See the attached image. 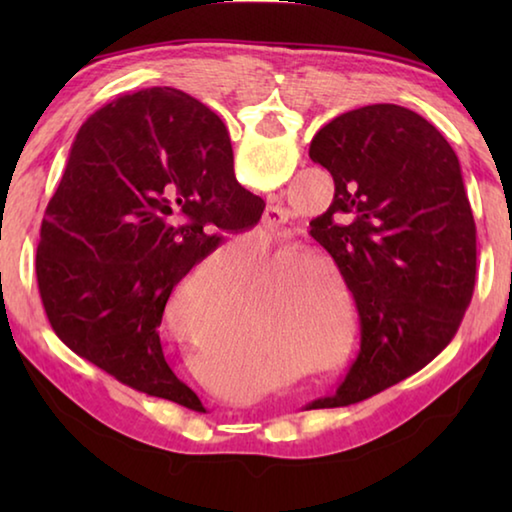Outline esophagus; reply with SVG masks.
<instances>
[{
    "instance_id": "esophagus-1",
    "label": "esophagus",
    "mask_w": 512,
    "mask_h": 512,
    "mask_svg": "<svg viewBox=\"0 0 512 512\" xmlns=\"http://www.w3.org/2000/svg\"><path fill=\"white\" fill-rule=\"evenodd\" d=\"M287 219H289V212L280 205V201H277V196L275 194L268 196V205H266V212H264V223L266 225H280V223H284Z\"/></svg>"
}]
</instances>
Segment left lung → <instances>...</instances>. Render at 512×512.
<instances>
[{
  "instance_id": "left-lung-1",
  "label": "left lung",
  "mask_w": 512,
  "mask_h": 512,
  "mask_svg": "<svg viewBox=\"0 0 512 512\" xmlns=\"http://www.w3.org/2000/svg\"><path fill=\"white\" fill-rule=\"evenodd\" d=\"M203 124L230 142L219 115L198 101ZM309 158L334 178V201L309 223L348 284L361 350L334 395L307 409L357 404L443 352L470 307L476 225L461 164L418 112L372 103L314 135Z\"/></svg>"
}]
</instances>
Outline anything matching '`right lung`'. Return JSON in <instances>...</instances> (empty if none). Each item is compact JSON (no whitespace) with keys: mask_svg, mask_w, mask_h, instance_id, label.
I'll return each mask as SVG.
<instances>
[{"mask_svg":"<svg viewBox=\"0 0 512 512\" xmlns=\"http://www.w3.org/2000/svg\"><path fill=\"white\" fill-rule=\"evenodd\" d=\"M262 212L194 97L149 88L115 99L81 126L42 221L36 275L51 327L121 384L194 409L164 359V305L221 244L214 230H246Z\"/></svg>","mask_w":512,"mask_h":512,"instance_id":"right-lung-1","label":"right lung"}]
</instances>
